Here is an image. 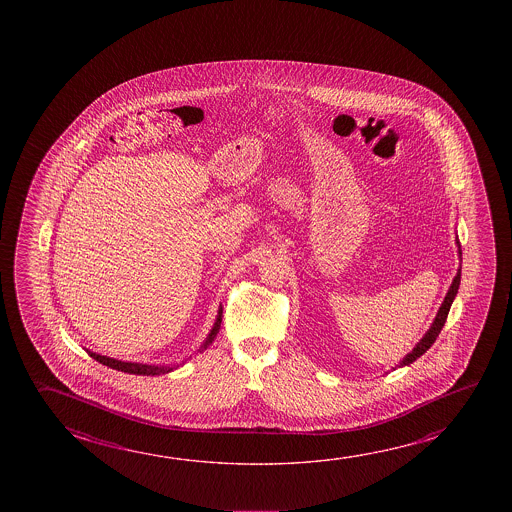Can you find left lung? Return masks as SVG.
I'll return each mask as SVG.
<instances>
[{"label":"left lung","mask_w":512,"mask_h":512,"mask_svg":"<svg viewBox=\"0 0 512 512\" xmlns=\"http://www.w3.org/2000/svg\"><path fill=\"white\" fill-rule=\"evenodd\" d=\"M459 244V241H457ZM459 248H461V244H459ZM461 253V250H459ZM459 285H461V269L457 271V275L453 278L452 285H450V289H448V294L444 296L443 305H441V309L437 312L436 319H434V323H432V327L428 330L425 337L416 344V348L412 350L405 359H403L400 364L402 366H407V364H412V362L416 361L418 357H421L423 353L427 352L428 348L432 346V344L436 343L437 336L441 334V330H443L444 323H446V318H448V312H450V307H452L453 298H455V294L459 291Z\"/></svg>","instance_id":"1"}]
</instances>
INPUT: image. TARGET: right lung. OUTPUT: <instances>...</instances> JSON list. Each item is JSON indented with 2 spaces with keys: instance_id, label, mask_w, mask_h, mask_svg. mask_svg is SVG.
Returning <instances> with one entry per match:
<instances>
[{
  "instance_id": "add662e5",
  "label": "right lung",
  "mask_w": 512,
  "mask_h": 512,
  "mask_svg": "<svg viewBox=\"0 0 512 512\" xmlns=\"http://www.w3.org/2000/svg\"><path fill=\"white\" fill-rule=\"evenodd\" d=\"M219 325H221V310H219L218 319H216V323H214V328L210 330L207 341L203 343L202 352L203 350H207V346L214 341V337L218 336ZM89 355L93 357L94 361L100 362L103 366H109V368L118 369V371H125V373H132V375L153 377V375H164V373L173 371V368H169V366H148V364H137V362L116 361V359L103 357V355H98V353L93 352H89Z\"/></svg>"
}]
</instances>
